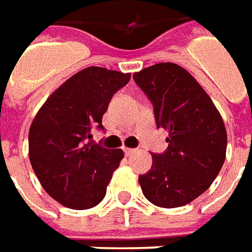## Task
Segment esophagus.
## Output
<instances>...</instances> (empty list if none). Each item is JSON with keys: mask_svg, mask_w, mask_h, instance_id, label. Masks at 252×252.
Wrapping results in <instances>:
<instances>
[{"mask_svg": "<svg viewBox=\"0 0 252 252\" xmlns=\"http://www.w3.org/2000/svg\"><path fill=\"white\" fill-rule=\"evenodd\" d=\"M123 151H125V154H126V156H130V154H133L136 150H134V149H129V147H125Z\"/></svg>", "mask_w": 252, "mask_h": 252, "instance_id": "1", "label": "esophagus"}]
</instances>
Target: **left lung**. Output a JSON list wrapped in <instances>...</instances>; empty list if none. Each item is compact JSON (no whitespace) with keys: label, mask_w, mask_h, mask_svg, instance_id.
<instances>
[{"label":"left lung","mask_w":252,"mask_h":252,"mask_svg":"<svg viewBox=\"0 0 252 252\" xmlns=\"http://www.w3.org/2000/svg\"><path fill=\"white\" fill-rule=\"evenodd\" d=\"M154 106L157 127L168 130V149L151 154L153 165L139 177L143 195L160 208H179L200 196L226 158L223 119L200 84L174 63L133 74Z\"/></svg>","instance_id":"1"}]
</instances>
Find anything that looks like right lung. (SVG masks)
Wrapping results in <instances>:
<instances>
[{
	"instance_id": "1",
	"label": "right lung",
	"mask_w": 252,
	"mask_h": 252,
	"mask_svg": "<svg viewBox=\"0 0 252 252\" xmlns=\"http://www.w3.org/2000/svg\"><path fill=\"white\" fill-rule=\"evenodd\" d=\"M130 74L103 67L84 68L46 99L29 129V160L43 189L63 206L84 210L106 195L122 149H105L90 141L103 130L102 116L113 94Z\"/></svg>"
}]
</instances>
